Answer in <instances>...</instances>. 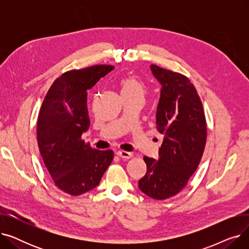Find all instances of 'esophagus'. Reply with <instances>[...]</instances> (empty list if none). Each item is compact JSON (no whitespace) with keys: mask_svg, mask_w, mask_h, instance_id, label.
Returning <instances> with one entry per match:
<instances>
[{"mask_svg":"<svg viewBox=\"0 0 249 249\" xmlns=\"http://www.w3.org/2000/svg\"><path fill=\"white\" fill-rule=\"evenodd\" d=\"M118 156H120V158L122 159H130L132 158V153L131 152H128V151H125V150H119L116 152Z\"/></svg>","mask_w":249,"mask_h":249,"instance_id":"34e87169","label":"esophagus"}]
</instances>
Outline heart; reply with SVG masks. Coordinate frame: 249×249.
Masks as SVG:
<instances>
[{
  "mask_svg": "<svg viewBox=\"0 0 249 249\" xmlns=\"http://www.w3.org/2000/svg\"><path fill=\"white\" fill-rule=\"evenodd\" d=\"M120 87L122 95H138L143 97L146 90L145 85L135 76H126L122 78Z\"/></svg>",
  "mask_w": 249,
  "mask_h": 249,
  "instance_id": "heart-1",
  "label": "heart"
}]
</instances>
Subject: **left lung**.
<instances>
[{
  "label": "left lung",
  "instance_id": "1",
  "mask_svg": "<svg viewBox=\"0 0 249 249\" xmlns=\"http://www.w3.org/2000/svg\"><path fill=\"white\" fill-rule=\"evenodd\" d=\"M161 85L156 129L164 135L159 160L144 156L147 171L138 181L141 192L155 200L171 198L184 189L198 168L207 139L201 99L189 78L151 64Z\"/></svg>",
  "mask_w": 249,
  "mask_h": 249
}]
</instances>
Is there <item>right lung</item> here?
Wrapping results in <instances>:
<instances>
[{
	"label": "right lung",
	"instance_id": "obj_1",
	"mask_svg": "<svg viewBox=\"0 0 249 249\" xmlns=\"http://www.w3.org/2000/svg\"><path fill=\"white\" fill-rule=\"evenodd\" d=\"M113 70L101 64L62 73L39 111V151L55 186L69 195L95 189L113 160V150H97L82 139L89 127L88 90Z\"/></svg>",
	"mask_w": 249,
	"mask_h": 249
}]
</instances>
